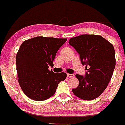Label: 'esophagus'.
Returning <instances> with one entry per match:
<instances>
[{
	"mask_svg": "<svg viewBox=\"0 0 125 125\" xmlns=\"http://www.w3.org/2000/svg\"><path fill=\"white\" fill-rule=\"evenodd\" d=\"M67 76H68V78H73L74 75L73 74H67Z\"/></svg>",
	"mask_w": 125,
	"mask_h": 125,
	"instance_id": "34e87169",
	"label": "esophagus"
}]
</instances>
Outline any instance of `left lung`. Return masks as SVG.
I'll list each match as a JSON object with an SVG mask.
<instances>
[{
  "label": "left lung",
  "mask_w": 125,
  "mask_h": 125,
  "mask_svg": "<svg viewBox=\"0 0 125 125\" xmlns=\"http://www.w3.org/2000/svg\"><path fill=\"white\" fill-rule=\"evenodd\" d=\"M69 44L87 70L85 76L76 75L79 86L73 93L82 100H94L105 90L112 77L116 64L114 47L102 36L89 34L71 38Z\"/></svg>",
  "instance_id": "obj_1"
}]
</instances>
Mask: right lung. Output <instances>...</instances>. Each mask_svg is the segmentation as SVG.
I'll return each mask as SVG.
<instances>
[{"mask_svg":"<svg viewBox=\"0 0 125 125\" xmlns=\"http://www.w3.org/2000/svg\"><path fill=\"white\" fill-rule=\"evenodd\" d=\"M67 39L34 37L25 41L16 55V68L20 86L25 95L36 101H43L55 93L58 84L64 81L65 73L49 70L56 52Z\"/></svg>","mask_w":125,"mask_h":125,"instance_id":"1","label":"right lung"}]
</instances>
